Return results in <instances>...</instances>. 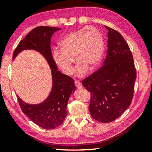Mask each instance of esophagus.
Returning a JSON list of instances; mask_svg holds the SVG:
<instances>
[{
    "label": "esophagus",
    "instance_id": "34e87169",
    "mask_svg": "<svg viewBox=\"0 0 152 152\" xmlns=\"http://www.w3.org/2000/svg\"><path fill=\"white\" fill-rule=\"evenodd\" d=\"M74 84H75V86H76V88H82V84L78 80H76L75 82H74Z\"/></svg>",
    "mask_w": 152,
    "mask_h": 152
}]
</instances>
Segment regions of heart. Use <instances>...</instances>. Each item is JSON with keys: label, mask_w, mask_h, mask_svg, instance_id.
Instances as JSON below:
<instances>
[{"label": "heart", "mask_w": 152, "mask_h": 152, "mask_svg": "<svg viewBox=\"0 0 152 152\" xmlns=\"http://www.w3.org/2000/svg\"><path fill=\"white\" fill-rule=\"evenodd\" d=\"M60 49L53 52V60L66 75L73 70L74 58L76 64V75L82 76L88 68L94 70L101 61L104 41L99 30L94 27H84L66 34L60 42Z\"/></svg>", "instance_id": "1"}]
</instances>
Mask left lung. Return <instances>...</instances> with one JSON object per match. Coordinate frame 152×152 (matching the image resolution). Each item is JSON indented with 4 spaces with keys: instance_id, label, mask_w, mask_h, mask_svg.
Returning a JSON list of instances; mask_svg holds the SVG:
<instances>
[{
    "instance_id": "8db88e82",
    "label": "left lung",
    "mask_w": 152,
    "mask_h": 152,
    "mask_svg": "<svg viewBox=\"0 0 152 152\" xmlns=\"http://www.w3.org/2000/svg\"><path fill=\"white\" fill-rule=\"evenodd\" d=\"M108 50L103 66L82 80L91 92L92 117L109 123L130 106L133 97L136 70L129 47L120 33L107 26Z\"/></svg>"
}]
</instances>
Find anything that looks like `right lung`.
Segmentation results:
<instances>
[{
	"instance_id": "right-lung-1",
	"label": "right lung",
	"mask_w": 152,
	"mask_h": 152,
	"mask_svg": "<svg viewBox=\"0 0 152 152\" xmlns=\"http://www.w3.org/2000/svg\"><path fill=\"white\" fill-rule=\"evenodd\" d=\"M60 28L40 26L33 29L20 41L15 49L12 60L20 51L33 50L39 52L47 60L51 68L52 88L45 101L40 104H29L23 101L17 95L20 109L29 119L39 127L52 129L62 124L67 113V104L72 93L76 90L71 77L58 70L51 51V38Z\"/></svg>"
}]
</instances>
